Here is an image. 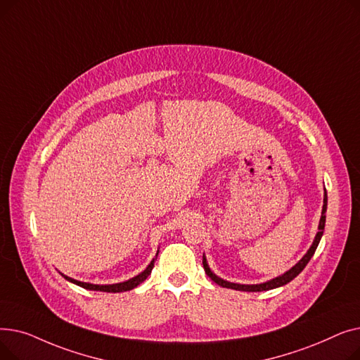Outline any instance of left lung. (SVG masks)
<instances>
[{"mask_svg":"<svg viewBox=\"0 0 360 360\" xmlns=\"http://www.w3.org/2000/svg\"><path fill=\"white\" fill-rule=\"evenodd\" d=\"M326 213H327V191H324V204H323V212H321V219H319V224H318V232L314 238V242L309 247V250L307 251V254L302 257L295 266L288 270L286 273H283L281 276H277L271 280H267L264 283H258V285H240V283H232V281H228V280H223L221 277L216 276L212 269L209 267V264H207V258L205 255L202 254V266H204V270L207 273V276H209L214 283H217L219 286L221 288H226V289H233V290H240V292H262V290H271V289H276V288H281L288 285L289 281H292L296 276H299V273L304 270L307 267V264L309 262V259L312 258V255L315 254L316 251V247L318 243L321 240V238H323V233H324V228H326Z\"/></svg>","mask_w":360,"mask_h":360,"instance_id":"8db88e82","label":"left lung"}]
</instances>
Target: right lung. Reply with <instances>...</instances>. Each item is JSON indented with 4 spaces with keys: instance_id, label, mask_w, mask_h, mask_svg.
<instances>
[{
    "instance_id": "obj_1",
    "label": "right lung",
    "mask_w": 360,
    "mask_h": 360,
    "mask_svg": "<svg viewBox=\"0 0 360 360\" xmlns=\"http://www.w3.org/2000/svg\"><path fill=\"white\" fill-rule=\"evenodd\" d=\"M158 255H159V250H158V252H156V257H155L153 259H151V262L146 267L144 271H141L140 274H137L136 277H132V278H129V280H127V281L113 283V285H93V283H86V281H80V280L71 278V277H68V276H65V274H63V273H61V276H64L65 280L74 283V285H77V286H80V288H83V289H87V290L108 292V293H121V292H127V290H131V289L137 288V286L140 285V283H143V281L150 276L151 270H153V267H155V261H156Z\"/></svg>"
}]
</instances>
